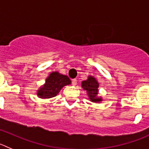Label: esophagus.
<instances>
[{
  "label": "esophagus",
  "instance_id": "esophagus-1",
  "mask_svg": "<svg viewBox=\"0 0 149 149\" xmlns=\"http://www.w3.org/2000/svg\"><path fill=\"white\" fill-rule=\"evenodd\" d=\"M72 84H73V86H76V84H77V80H76V79H74L72 80Z\"/></svg>",
  "mask_w": 149,
  "mask_h": 149
}]
</instances>
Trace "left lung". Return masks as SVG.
Masks as SVG:
<instances>
[{"label": "left lung", "instance_id": "left-lung-1", "mask_svg": "<svg viewBox=\"0 0 149 149\" xmlns=\"http://www.w3.org/2000/svg\"><path fill=\"white\" fill-rule=\"evenodd\" d=\"M98 87L99 83L95 77L92 76H89L87 80L81 82V87L87 91V95L92 102L99 103L102 101V98L98 96Z\"/></svg>", "mask_w": 149, "mask_h": 149}]
</instances>
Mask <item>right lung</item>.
<instances>
[{
  "label": "right lung",
  "mask_w": 149,
  "mask_h": 149,
  "mask_svg": "<svg viewBox=\"0 0 149 149\" xmlns=\"http://www.w3.org/2000/svg\"><path fill=\"white\" fill-rule=\"evenodd\" d=\"M70 84L71 81L68 76L54 71L46 78L45 84L37 90V95L42 99L53 98L59 93L62 87Z\"/></svg>",
  "instance_id": "right-lung-1"
}]
</instances>
